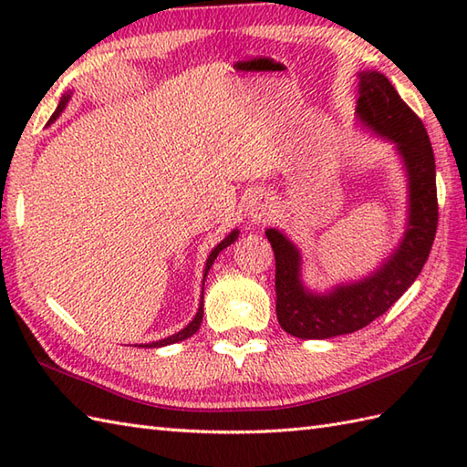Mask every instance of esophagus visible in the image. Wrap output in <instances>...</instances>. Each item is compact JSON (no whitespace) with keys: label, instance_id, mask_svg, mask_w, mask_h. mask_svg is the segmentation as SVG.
<instances>
[{"label":"esophagus","instance_id":"1","mask_svg":"<svg viewBox=\"0 0 467 467\" xmlns=\"http://www.w3.org/2000/svg\"><path fill=\"white\" fill-rule=\"evenodd\" d=\"M249 216L254 223L266 221L273 216V202L265 194H254L249 202Z\"/></svg>","mask_w":467,"mask_h":467}]
</instances>
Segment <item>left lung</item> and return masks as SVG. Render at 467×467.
<instances>
[{
	"label": "left lung",
	"mask_w": 467,
	"mask_h": 467,
	"mask_svg": "<svg viewBox=\"0 0 467 467\" xmlns=\"http://www.w3.org/2000/svg\"><path fill=\"white\" fill-rule=\"evenodd\" d=\"M357 114L365 126L398 144L410 176V224L400 249L369 279L337 286L327 295L305 291L299 279V251L285 236L269 228L275 251L276 319L299 339L359 331L381 317L418 279L438 231V188L435 158L421 118L401 100L398 90L379 72L359 76Z\"/></svg>",
	"instance_id": "obj_1"
}]
</instances>
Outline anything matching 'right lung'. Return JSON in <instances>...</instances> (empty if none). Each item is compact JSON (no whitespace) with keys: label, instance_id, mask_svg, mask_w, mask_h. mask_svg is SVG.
<instances>
[{"label":"right lung","instance_id":"1","mask_svg":"<svg viewBox=\"0 0 467 467\" xmlns=\"http://www.w3.org/2000/svg\"><path fill=\"white\" fill-rule=\"evenodd\" d=\"M67 98H69V94H66L62 100H59V104H57V108H56V112L52 114V118H49V122L52 120H56V118L62 114V110L66 108V104H67ZM236 236H239V231H233L231 234L226 236V239L223 241V243H218L216 246H214V251L211 253V256H208V261H206V269H204V279H206V275H208V271H211V266H213V263H214V259H216V254L221 253L223 249H226L228 244H233L234 243V239ZM204 285V283H202ZM202 299L204 296H201V306H198V313H196V317L194 319L191 321V325H186L182 331H178L176 335H172V337H166V339H162V341H156V343H148V345H142V347H164V345H172V343H178V341H182V339H188V337H192L196 331H198V327H201V323H202Z\"/></svg>","mask_w":467,"mask_h":467}]
</instances>
